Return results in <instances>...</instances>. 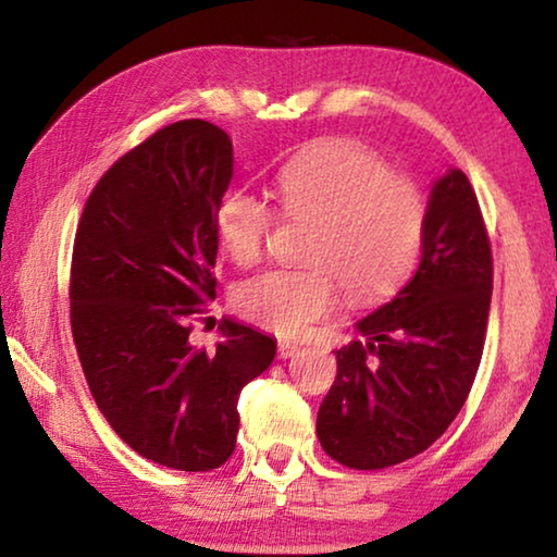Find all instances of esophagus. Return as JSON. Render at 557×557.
I'll return each mask as SVG.
<instances>
[{
  "label": "esophagus",
  "instance_id": "esophagus-1",
  "mask_svg": "<svg viewBox=\"0 0 557 557\" xmlns=\"http://www.w3.org/2000/svg\"><path fill=\"white\" fill-rule=\"evenodd\" d=\"M299 351V344H295V342H280L277 344V356L280 358H289V356H295Z\"/></svg>",
  "mask_w": 557,
  "mask_h": 557
}]
</instances>
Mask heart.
I'll return each instance as SVG.
<instances>
[{
	"mask_svg": "<svg viewBox=\"0 0 557 557\" xmlns=\"http://www.w3.org/2000/svg\"><path fill=\"white\" fill-rule=\"evenodd\" d=\"M282 213L314 223L301 270H272L235 289V307L268 332L299 336L334 312L342 285L356 305L398 289L420 256L428 203L414 178L391 172L373 149L351 139L314 143L275 176ZM275 211L256 194L231 188L213 213V231L235 265L265 256Z\"/></svg>",
	"mask_w": 557,
	"mask_h": 557,
	"instance_id": "obj_1",
	"label": "heart"
}]
</instances>
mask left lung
Wrapping results in <instances>:
<instances>
[{
	"label": "left lung",
	"instance_id": "left-lung-1",
	"mask_svg": "<svg viewBox=\"0 0 557 557\" xmlns=\"http://www.w3.org/2000/svg\"><path fill=\"white\" fill-rule=\"evenodd\" d=\"M494 260L476 194L459 169L430 194L422 258L388 305L358 322L366 342L336 351L317 437L348 469H385L445 435L484 354Z\"/></svg>",
	"mask_w": 557,
	"mask_h": 557
}]
</instances>
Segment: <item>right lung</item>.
<instances>
[{
  "mask_svg": "<svg viewBox=\"0 0 557 557\" xmlns=\"http://www.w3.org/2000/svg\"><path fill=\"white\" fill-rule=\"evenodd\" d=\"M233 145L206 120H178L112 164L78 221L71 332L88 388L137 455L211 471L233 455L238 395L275 358V338L223 319L215 351L188 342L211 319L213 213Z\"/></svg>",
  "mask_w": 557,
  "mask_h": 557,
  "instance_id": "right-lung-1",
  "label": "right lung"
}]
</instances>
